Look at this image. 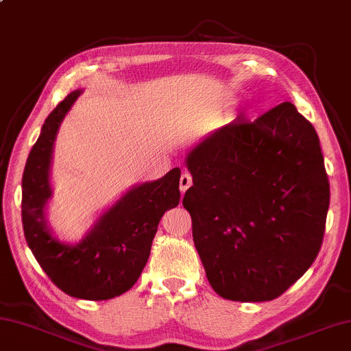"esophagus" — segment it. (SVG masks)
<instances>
[{"label":"esophagus","mask_w":351,"mask_h":351,"mask_svg":"<svg viewBox=\"0 0 351 351\" xmlns=\"http://www.w3.org/2000/svg\"><path fill=\"white\" fill-rule=\"evenodd\" d=\"M192 186V176L187 171H182L180 178V189L181 192H186Z\"/></svg>","instance_id":"obj_1"}]
</instances>
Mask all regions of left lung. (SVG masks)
I'll list each match as a JSON object with an SVG mask.
<instances>
[{
	"instance_id": "left-lung-1",
	"label": "left lung",
	"mask_w": 351,
	"mask_h": 351,
	"mask_svg": "<svg viewBox=\"0 0 351 351\" xmlns=\"http://www.w3.org/2000/svg\"><path fill=\"white\" fill-rule=\"evenodd\" d=\"M182 198L209 284L232 301H271L320 252L329 181L313 125L291 102L237 118L186 160Z\"/></svg>"
}]
</instances>
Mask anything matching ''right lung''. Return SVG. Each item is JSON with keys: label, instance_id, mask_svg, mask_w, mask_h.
Returning <instances> with one entry per match:
<instances>
[{"label": "right lung", "instance_id": "right-lung-1", "mask_svg": "<svg viewBox=\"0 0 351 351\" xmlns=\"http://www.w3.org/2000/svg\"><path fill=\"white\" fill-rule=\"evenodd\" d=\"M78 96L80 91L71 93L53 108L31 148L22 178V222L31 252L60 290L104 301L132 289L142 274L160 217L180 203L181 170L130 189L77 245L60 243L44 217L51 195L49 169L56 132Z\"/></svg>", "mask_w": 351, "mask_h": 351}]
</instances>
